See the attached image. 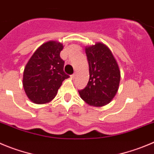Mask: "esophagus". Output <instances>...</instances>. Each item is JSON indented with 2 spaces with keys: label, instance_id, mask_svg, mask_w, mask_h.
Returning <instances> with one entry per match:
<instances>
[{
  "label": "esophagus",
  "instance_id": "esophagus-1",
  "mask_svg": "<svg viewBox=\"0 0 154 154\" xmlns=\"http://www.w3.org/2000/svg\"><path fill=\"white\" fill-rule=\"evenodd\" d=\"M70 77H71V79H75V77H76V74H72V75L70 76Z\"/></svg>",
  "mask_w": 154,
  "mask_h": 154
}]
</instances>
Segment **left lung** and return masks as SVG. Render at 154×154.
I'll return each instance as SVG.
<instances>
[{
	"mask_svg": "<svg viewBox=\"0 0 154 154\" xmlns=\"http://www.w3.org/2000/svg\"><path fill=\"white\" fill-rule=\"evenodd\" d=\"M89 64L90 79L87 87L79 90L80 97L86 103L101 107L112 100L120 84L121 74L118 63L109 48L97 42L86 47Z\"/></svg>",
	"mask_w": 154,
	"mask_h": 154,
	"instance_id": "left-lung-1",
	"label": "left lung"
}]
</instances>
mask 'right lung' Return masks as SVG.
Masks as SVG:
<instances>
[{
  "mask_svg": "<svg viewBox=\"0 0 154 154\" xmlns=\"http://www.w3.org/2000/svg\"><path fill=\"white\" fill-rule=\"evenodd\" d=\"M62 43L48 41L40 45L27 62L23 86L28 98L35 104L51 102L62 82L69 76L64 72V61L60 57Z\"/></svg>",
  "mask_w": 154,
  "mask_h": 154,
  "instance_id": "add662e5",
  "label": "right lung"
}]
</instances>
